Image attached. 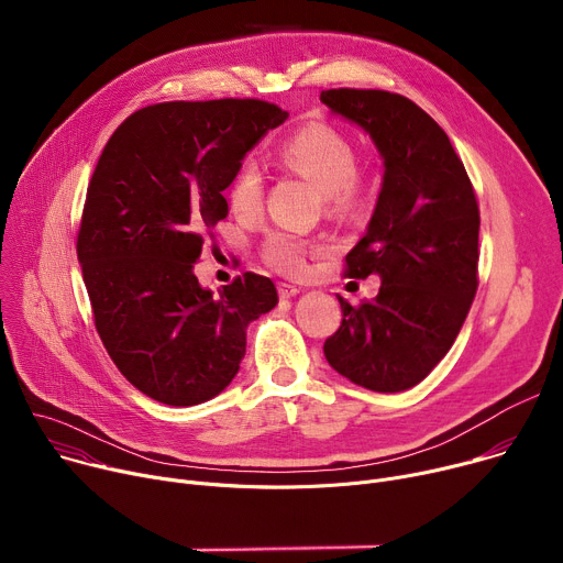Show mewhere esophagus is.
<instances>
[{
	"mask_svg": "<svg viewBox=\"0 0 563 563\" xmlns=\"http://www.w3.org/2000/svg\"><path fill=\"white\" fill-rule=\"evenodd\" d=\"M278 294H280V298H291V296L300 294V287L289 285V283H278Z\"/></svg>",
	"mask_w": 563,
	"mask_h": 563,
	"instance_id": "obj_1",
	"label": "esophagus"
}]
</instances>
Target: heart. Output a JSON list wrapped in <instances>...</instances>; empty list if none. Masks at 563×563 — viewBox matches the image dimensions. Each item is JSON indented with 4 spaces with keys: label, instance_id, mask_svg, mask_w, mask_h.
Masks as SVG:
<instances>
[{
    "label": "heart",
    "instance_id": "b5f03b06",
    "mask_svg": "<svg viewBox=\"0 0 563 563\" xmlns=\"http://www.w3.org/2000/svg\"><path fill=\"white\" fill-rule=\"evenodd\" d=\"M278 163L285 172L302 176L323 189L325 202L334 211H354L363 207L374 189L372 176L356 165V146L341 129L311 122L291 133L278 146ZM265 176L256 159L247 157L235 169L229 187V205L240 216H254L263 207ZM313 243L294 229H272L261 254L274 269L300 276L307 269Z\"/></svg>",
    "mask_w": 563,
    "mask_h": 563
}]
</instances>
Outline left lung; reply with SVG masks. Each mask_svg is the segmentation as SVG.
Wrapping results in <instances>:
<instances>
[{
    "label": "left lung",
    "mask_w": 563,
    "mask_h": 563,
    "mask_svg": "<svg viewBox=\"0 0 563 563\" xmlns=\"http://www.w3.org/2000/svg\"><path fill=\"white\" fill-rule=\"evenodd\" d=\"M320 102L363 126L385 176L350 278L380 276L376 298L343 309L325 341L330 365L374 391L421 383L461 332L478 287V205L445 131L412 100L378 89H330Z\"/></svg>",
    "instance_id": "obj_1"
}]
</instances>
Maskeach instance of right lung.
Masks as SVG:
<instances>
[{
    "mask_svg": "<svg viewBox=\"0 0 563 563\" xmlns=\"http://www.w3.org/2000/svg\"><path fill=\"white\" fill-rule=\"evenodd\" d=\"M289 118L254 98L159 102L129 115L91 176L77 261L96 330L124 378L165 406L220 394L245 356L247 325L278 305L247 272L202 289L194 265L227 218L240 159Z\"/></svg>",
    "mask_w": 563,
    "mask_h": 563,
    "instance_id": "obj_1",
    "label": "right lung"
}]
</instances>
